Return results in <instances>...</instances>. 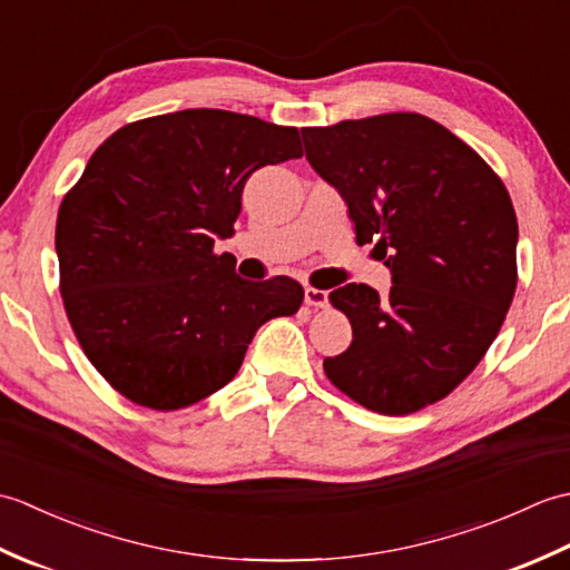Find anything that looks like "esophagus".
I'll list each match as a JSON object with an SVG mask.
<instances>
[{
	"mask_svg": "<svg viewBox=\"0 0 570 570\" xmlns=\"http://www.w3.org/2000/svg\"><path fill=\"white\" fill-rule=\"evenodd\" d=\"M306 306H313V308H325V306H328V294H325L323 288L306 286Z\"/></svg>",
	"mask_w": 570,
	"mask_h": 570,
	"instance_id": "34e87169",
	"label": "esophagus"
}]
</instances>
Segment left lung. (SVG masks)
<instances>
[{"label":"left lung","mask_w":570,"mask_h":570,"mask_svg":"<svg viewBox=\"0 0 570 570\" xmlns=\"http://www.w3.org/2000/svg\"><path fill=\"white\" fill-rule=\"evenodd\" d=\"M311 166L347 203L357 245L392 269L390 296H328L353 343L323 370L384 416L441 402L498 337L517 288V215L502 178L453 131L416 112L301 129Z\"/></svg>","instance_id":"obj_1"}]
</instances>
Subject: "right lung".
Returning a JSON list of instances; mask_svg holds the SVG:
<instances>
[{
  "instance_id": "obj_1",
  "label": "right lung",
  "mask_w": 570,
  "mask_h": 570,
  "mask_svg": "<svg viewBox=\"0 0 570 570\" xmlns=\"http://www.w3.org/2000/svg\"><path fill=\"white\" fill-rule=\"evenodd\" d=\"M301 156L296 127L227 110L139 119L95 149L58 208V288L115 392L154 411L196 404L235 377L262 323L301 308L294 278L245 282L213 249L247 178Z\"/></svg>"
}]
</instances>
